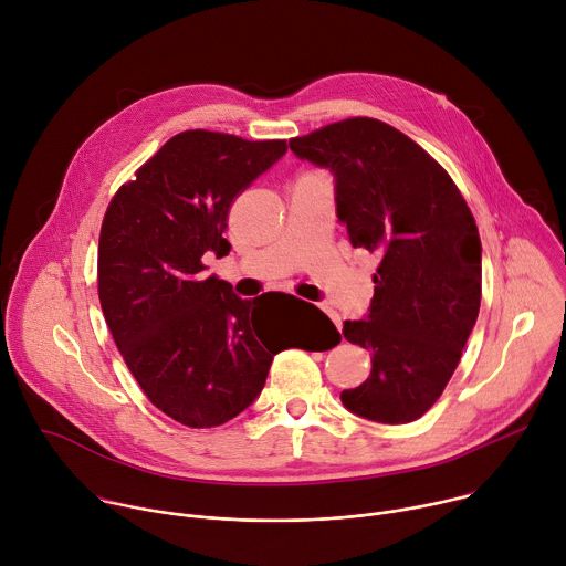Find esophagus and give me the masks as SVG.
<instances>
[{
	"label": "esophagus",
	"instance_id": "1",
	"mask_svg": "<svg viewBox=\"0 0 566 566\" xmlns=\"http://www.w3.org/2000/svg\"><path fill=\"white\" fill-rule=\"evenodd\" d=\"M327 313H329V317L336 322V327L340 329L343 327V322H340V317H338V313L336 311H332V308H327Z\"/></svg>",
	"mask_w": 566,
	"mask_h": 566
}]
</instances>
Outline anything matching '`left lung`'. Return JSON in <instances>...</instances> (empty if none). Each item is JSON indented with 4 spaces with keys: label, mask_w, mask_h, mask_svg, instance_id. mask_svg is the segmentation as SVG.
Returning <instances> with one entry per match:
<instances>
[{
    "label": "left lung",
    "mask_w": 566,
    "mask_h": 566,
    "mask_svg": "<svg viewBox=\"0 0 566 566\" xmlns=\"http://www.w3.org/2000/svg\"><path fill=\"white\" fill-rule=\"evenodd\" d=\"M334 175L336 214L354 249L376 253L365 319L343 336L371 352V374L340 394L376 423L423 417L454 374L481 302V241L461 192L412 138L374 118H349L289 140Z\"/></svg>",
    "instance_id": "left-lung-1"
}]
</instances>
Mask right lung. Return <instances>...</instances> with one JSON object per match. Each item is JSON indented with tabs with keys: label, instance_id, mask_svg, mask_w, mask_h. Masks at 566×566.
<instances>
[{
	"label": "right lung",
	"instance_id": "1",
	"mask_svg": "<svg viewBox=\"0 0 566 566\" xmlns=\"http://www.w3.org/2000/svg\"><path fill=\"white\" fill-rule=\"evenodd\" d=\"M286 149V140L181 132L105 212L98 295L107 327L145 396L188 428L221 426L253 406L284 349L258 319L262 297L241 300L201 260L230 249L232 199ZM322 319L340 343L334 322Z\"/></svg>",
	"mask_w": 566,
	"mask_h": 566
}]
</instances>
